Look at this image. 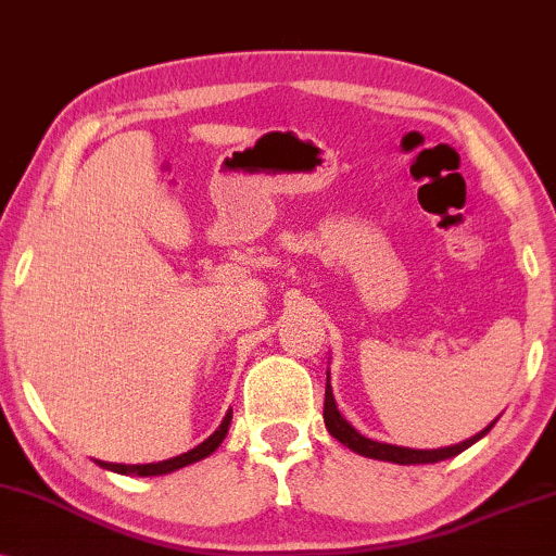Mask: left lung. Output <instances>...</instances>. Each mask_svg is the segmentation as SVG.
<instances>
[{
    "mask_svg": "<svg viewBox=\"0 0 556 556\" xmlns=\"http://www.w3.org/2000/svg\"><path fill=\"white\" fill-rule=\"evenodd\" d=\"M325 427L328 432L336 438L338 442H343L345 447H351L353 453L364 455V457H374V460H387V463H396V465H425V463H440L447 460V457L460 455L463 450H468L470 445H476L480 438H485L491 432V427L495 421H491L483 432H478L476 438L460 442V445H450V447H440V450H412V447H396V445H387V442H374L364 438L358 429H353L348 421L343 419V414L338 412L336 396H332V387H330V374H328V383H325Z\"/></svg>",
    "mask_w": 556,
    "mask_h": 556,
    "instance_id": "8db88e82",
    "label": "left lung"
}]
</instances>
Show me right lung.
<instances>
[{"instance_id": "1", "label": "right lung", "mask_w": 556, "mask_h": 556, "mask_svg": "<svg viewBox=\"0 0 556 556\" xmlns=\"http://www.w3.org/2000/svg\"><path fill=\"white\" fill-rule=\"evenodd\" d=\"M228 425H231V409H228L224 421H220V427L211 434L208 440L201 442V445H198V447L188 450V453H182V455H177V457H169V460L150 463V465H122V463H101V460H96V463H99L101 468H106V470L122 472V476H142V478L144 476H165V472L180 470V468H185V465L198 463V460H203V457H208L211 453H216L220 442L226 440Z\"/></svg>"}]
</instances>
